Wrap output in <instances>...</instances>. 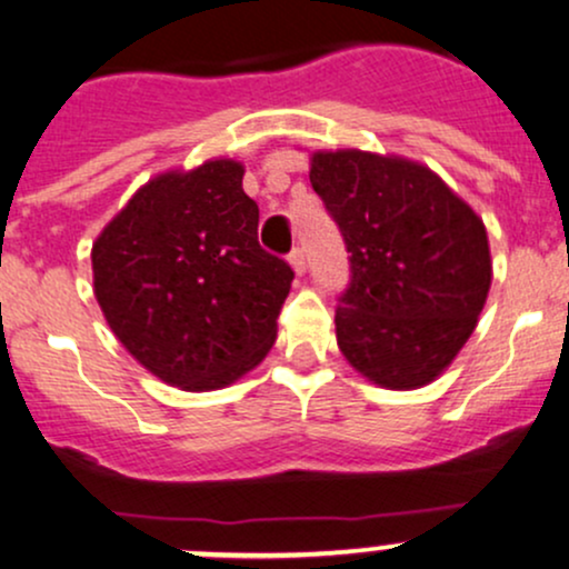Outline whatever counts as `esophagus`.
<instances>
[{
  "label": "esophagus",
  "instance_id": "esophagus-1",
  "mask_svg": "<svg viewBox=\"0 0 569 569\" xmlns=\"http://www.w3.org/2000/svg\"><path fill=\"white\" fill-rule=\"evenodd\" d=\"M289 264H291V270H295L297 274L305 272V253H302V248H295V251H291Z\"/></svg>",
  "mask_w": 569,
  "mask_h": 569
}]
</instances>
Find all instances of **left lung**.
<instances>
[{
  "label": "left lung",
  "instance_id": "1",
  "mask_svg": "<svg viewBox=\"0 0 569 569\" xmlns=\"http://www.w3.org/2000/svg\"><path fill=\"white\" fill-rule=\"evenodd\" d=\"M310 183L351 253V286L335 313L342 356L380 389L432 383L476 332L489 297L483 218L402 156L316 151Z\"/></svg>",
  "mask_w": 569,
  "mask_h": 569
}]
</instances>
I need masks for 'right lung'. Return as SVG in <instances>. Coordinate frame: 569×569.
<instances>
[{"label": "right lung", "mask_w": 569, "mask_h": 569, "mask_svg": "<svg viewBox=\"0 0 569 569\" xmlns=\"http://www.w3.org/2000/svg\"><path fill=\"white\" fill-rule=\"evenodd\" d=\"M246 167L208 159L132 193L91 248L93 297L121 346L183 391L251 372L278 337L295 272L261 251Z\"/></svg>", "instance_id": "right-lung-1"}]
</instances>
